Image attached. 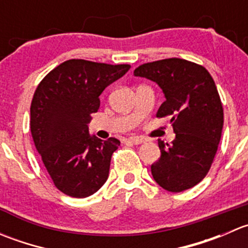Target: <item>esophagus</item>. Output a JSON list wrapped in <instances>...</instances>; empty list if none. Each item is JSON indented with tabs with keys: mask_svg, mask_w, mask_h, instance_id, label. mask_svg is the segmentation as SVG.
<instances>
[{
	"mask_svg": "<svg viewBox=\"0 0 248 248\" xmlns=\"http://www.w3.org/2000/svg\"><path fill=\"white\" fill-rule=\"evenodd\" d=\"M127 141L133 142V144H136V145H140V144H144V142H146V139L141 138V137H129V138L127 139Z\"/></svg>",
	"mask_w": 248,
	"mask_h": 248,
	"instance_id": "34e87169",
	"label": "esophagus"
}]
</instances>
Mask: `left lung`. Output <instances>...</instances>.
Returning <instances> with one entry per match:
<instances>
[{
	"label": "left lung",
	"instance_id": "obj_1",
	"mask_svg": "<svg viewBox=\"0 0 248 248\" xmlns=\"http://www.w3.org/2000/svg\"><path fill=\"white\" fill-rule=\"evenodd\" d=\"M159 85L166 96L158 119L170 116L175 139L158 140L161 157L151 166L155 181L169 192L192 188L209 172L223 128V107L206 68L182 59L149 62L134 69Z\"/></svg>",
	"mask_w": 248,
	"mask_h": 248
}]
</instances>
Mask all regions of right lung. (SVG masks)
I'll return each mask as SVG.
<instances>
[{
  "instance_id": "add662e5",
  "label": "right lung",
  "mask_w": 248,
  "mask_h": 248,
  "mask_svg": "<svg viewBox=\"0 0 248 248\" xmlns=\"http://www.w3.org/2000/svg\"><path fill=\"white\" fill-rule=\"evenodd\" d=\"M129 64L68 60L43 78L31 103V134L55 187L74 198L96 193L109 176L120 140L91 137L87 124L108 85Z\"/></svg>"
}]
</instances>
